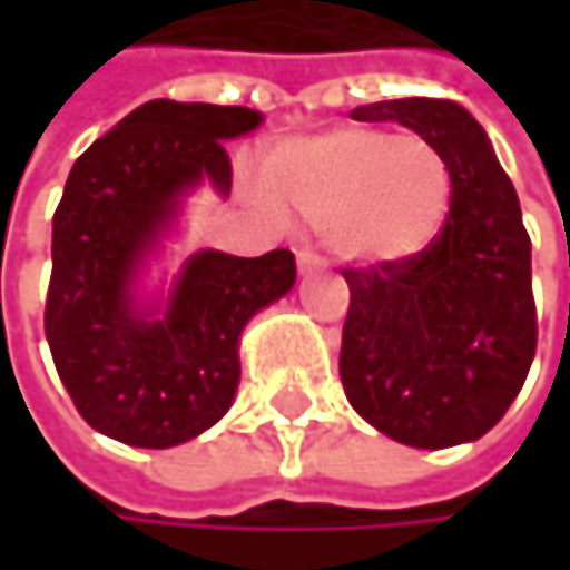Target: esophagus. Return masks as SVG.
Returning <instances> with one entry per match:
<instances>
[{
    "instance_id": "34e87169",
    "label": "esophagus",
    "mask_w": 570,
    "mask_h": 570,
    "mask_svg": "<svg viewBox=\"0 0 570 570\" xmlns=\"http://www.w3.org/2000/svg\"><path fill=\"white\" fill-rule=\"evenodd\" d=\"M296 267H299V274L316 271V267H320V254L309 250V247H299V250H296Z\"/></svg>"
}]
</instances>
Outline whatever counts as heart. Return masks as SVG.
Wrapping results in <instances>:
<instances>
[{"label":"heart","mask_w":570,"mask_h":570,"mask_svg":"<svg viewBox=\"0 0 570 570\" xmlns=\"http://www.w3.org/2000/svg\"><path fill=\"white\" fill-rule=\"evenodd\" d=\"M267 194L309 224L346 264L419 257L452 207V168L415 135L333 128L281 145L264 161Z\"/></svg>","instance_id":"b5f03b06"}]
</instances>
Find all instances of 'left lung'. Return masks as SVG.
I'll use <instances>...</instances> for the list:
<instances>
[{
    "label": "left lung",
    "instance_id": "obj_1",
    "mask_svg": "<svg viewBox=\"0 0 570 570\" xmlns=\"http://www.w3.org/2000/svg\"><path fill=\"white\" fill-rule=\"evenodd\" d=\"M353 118L399 121L435 145L452 168V207L419 257L343 271V390L402 445L472 442L509 412L538 343L518 194L482 125L455 101L396 98Z\"/></svg>",
    "mask_w": 570,
    "mask_h": 570
}]
</instances>
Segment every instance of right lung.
Here are the masks:
<instances>
[{
  "instance_id": "right-lung-1",
  "label": "right lung",
  "mask_w": 570,
  "mask_h": 570,
  "mask_svg": "<svg viewBox=\"0 0 570 570\" xmlns=\"http://www.w3.org/2000/svg\"><path fill=\"white\" fill-rule=\"evenodd\" d=\"M261 125L240 105L155 98L101 135L68 174L52 217L46 340L81 419L125 445L171 449L210 429L240 383L247 320L289 293V250L194 254L165 313L131 284L200 180L230 194L224 141Z\"/></svg>"
}]
</instances>
